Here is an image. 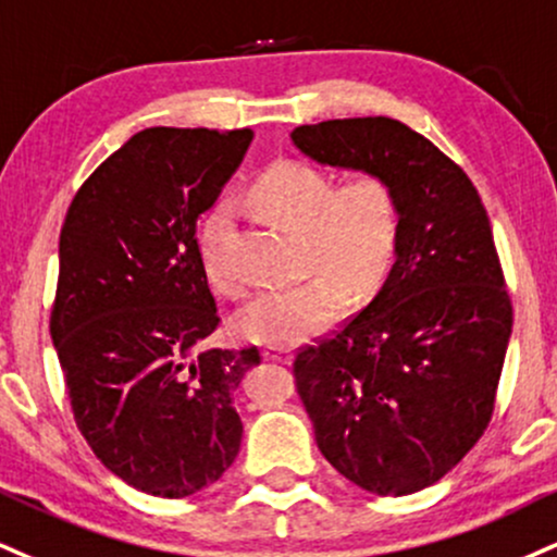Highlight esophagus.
<instances>
[{
  "mask_svg": "<svg viewBox=\"0 0 557 557\" xmlns=\"http://www.w3.org/2000/svg\"><path fill=\"white\" fill-rule=\"evenodd\" d=\"M261 355H264V360H272V363H290L293 358L287 347H264Z\"/></svg>",
  "mask_w": 557,
  "mask_h": 557,
  "instance_id": "34e87169",
  "label": "esophagus"
}]
</instances>
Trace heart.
Masks as SVG:
<instances>
[{"label": "heart", "mask_w": 557, "mask_h": 557, "mask_svg": "<svg viewBox=\"0 0 557 557\" xmlns=\"http://www.w3.org/2000/svg\"><path fill=\"white\" fill-rule=\"evenodd\" d=\"M259 210L296 225L304 236V261L311 277L277 285L238 313V334L267 347H296L324 332L350 296H366L381 283L399 238V207L392 184L376 173L332 186V176L304 160H280L253 181ZM233 223V205L218 202L199 225V257L212 285L244 290V280L227 270L223 240Z\"/></svg>", "instance_id": "obj_1"}]
</instances>
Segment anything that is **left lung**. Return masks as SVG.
<instances>
[{
	"instance_id": "8db88e82",
	"label": "left lung",
	"mask_w": 557,
	"mask_h": 557,
	"mask_svg": "<svg viewBox=\"0 0 557 557\" xmlns=\"http://www.w3.org/2000/svg\"><path fill=\"white\" fill-rule=\"evenodd\" d=\"M321 165L376 173L399 207L397 261L379 296L293 360L319 451L376 495L451 472L495 410L513 308L474 184L423 134L386 116L293 129Z\"/></svg>"
}]
</instances>
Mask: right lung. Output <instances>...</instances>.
Listing matches in <instances>:
<instances>
[{
	"mask_svg": "<svg viewBox=\"0 0 557 557\" xmlns=\"http://www.w3.org/2000/svg\"><path fill=\"white\" fill-rule=\"evenodd\" d=\"M251 139L137 132L79 186L59 236L51 339L75 423L106 470L158 498L212 485L240 448L233 392L261 358L205 347L220 313L197 223Z\"/></svg>",
	"mask_w": 557,
	"mask_h": 557,
	"instance_id": "1",
	"label": "right lung"
}]
</instances>
